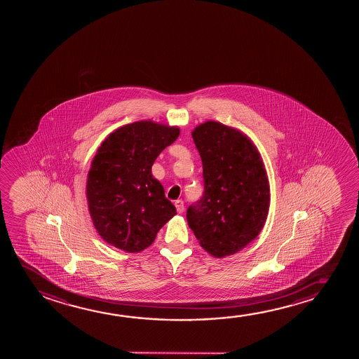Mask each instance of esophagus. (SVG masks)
I'll return each instance as SVG.
<instances>
[{"label":"esophagus","mask_w":359,"mask_h":359,"mask_svg":"<svg viewBox=\"0 0 359 359\" xmlns=\"http://www.w3.org/2000/svg\"><path fill=\"white\" fill-rule=\"evenodd\" d=\"M175 207H177V213H182L184 212V202L182 200H177L175 201Z\"/></svg>","instance_id":"1"}]
</instances>
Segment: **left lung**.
Here are the masks:
<instances>
[{"instance_id": "obj_1", "label": "left lung", "mask_w": 359, "mask_h": 359, "mask_svg": "<svg viewBox=\"0 0 359 359\" xmlns=\"http://www.w3.org/2000/svg\"><path fill=\"white\" fill-rule=\"evenodd\" d=\"M191 135L201 156L205 192L187 208V223L200 245L222 259L244 249L265 226L269 177L260 152L241 130L210 120Z\"/></svg>"}]
</instances>
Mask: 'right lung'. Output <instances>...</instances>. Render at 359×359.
<instances>
[{
    "label": "right lung",
    "mask_w": 359,
    "mask_h": 359,
    "mask_svg": "<svg viewBox=\"0 0 359 359\" xmlns=\"http://www.w3.org/2000/svg\"><path fill=\"white\" fill-rule=\"evenodd\" d=\"M179 135L177 126L142 120L116 128L100 144L86 196L94 228L110 245L126 252L144 250L177 215L152 165Z\"/></svg>",
    "instance_id": "obj_1"
}]
</instances>
